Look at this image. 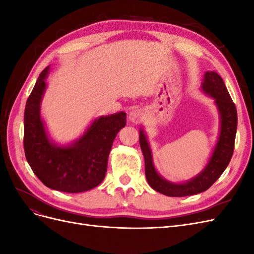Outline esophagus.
I'll list each match as a JSON object with an SVG mask.
<instances>
[{"label": "esophagus", "mask_w": 254, "mask_h": 254, "mask_svg": "<svg viewBox=\"0 0 254 254\" xmlns=\"http://www.w3.org/2000/svg\"><path fill=\"white\" fill-rule=\"evenodd\" d=\"M144 120V111L141 109H133L129 113V121L133 124H139Z\"/></svg>", "instance_id": "esophagus-1"}]
</instances>
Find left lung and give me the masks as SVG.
Instances as JSON below:
<instances>
[{
    "label": "left lung",
    "mask_w": 254,
    "mask_h": 254,
    "mask_svg": "<svg viewBox=\"0 0 254 254\" xmlns=\"http://www.w3.org/2000/svg\"><path fill=\"white\" fill-rule=\"evenodd\" d=\"M201 91L212 97L219 117V132L216 144L206 164L195 177L184 182H172L161 176L153 163L148 137L140 128V145L145 161L146 180L151 189L170 197H184L202 193L225 172L234 150L237 128V112L225 82L215 71H206L201 82Z\"/></svg>",
    "instance_id": "obj_1"
}]
</instances>
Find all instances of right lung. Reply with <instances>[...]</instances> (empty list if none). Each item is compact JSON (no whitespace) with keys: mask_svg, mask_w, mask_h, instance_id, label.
<instances>
[{"mask_svg":"<svg viewBox=\"0 0 254 254\" xmlns=\"http://www.w3.org/2000/svg\"><path fill=\"white\" fill-rule=\"evenodd\" d=\"M51 65L40 74L24 111V151L27 162L39 180L52 190L81 193L105 179L109 153L118 132L126 126L121 111L95 118L77 139L66 144L54 141L41 115Z\"/></svg>","mask_w":254,"mask_h":254,"instance_id":"1","label":"right lung"}]
</instances>
